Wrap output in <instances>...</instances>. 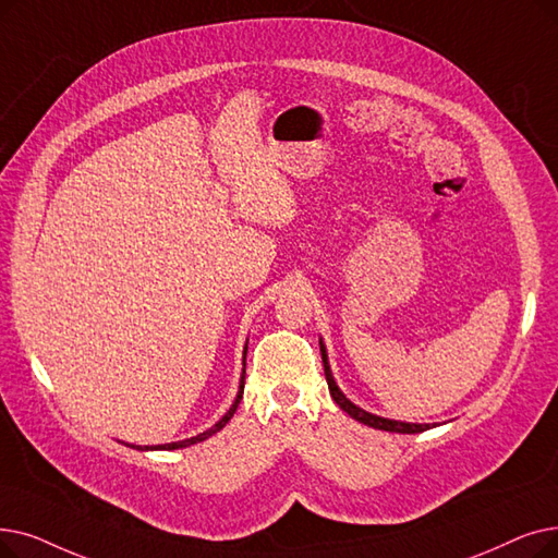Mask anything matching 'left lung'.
<instances>
[{
    "mask_svg": "<svg viewBox=\"0 0 558 558\" xmlns=\"http://www.w3.org/2000/svg\"><path fill=\"white\" fill-rule=\"evenodd\" d=\"M319 347H322V360H324V372H326V383H328V390H330V397L332 401L344 410V413L349 417H353L355 422L360 424H367L372 428H378V430H390V433H422V430H428V428H435V424H410V422H397V420H387V417H378L374 413H367V410H362L360 405H355L351 399H347V395L339 390V385L332 376V369H330V362H328V351H326V344L324 339H319Z\"/></svg>",
    "mask_w": 558,
    "mask_h": 558,
    "instance_id": "obj_1",
    "label": "left lung"
}]
</instances>
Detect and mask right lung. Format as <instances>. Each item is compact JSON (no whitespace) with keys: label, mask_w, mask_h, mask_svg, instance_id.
Segmentation results:
<instances>
[{"label":"right lung","mask_w":558,"mask_h":558,"mask_svg":"<svg viewBox=\"0 0 558 558\" xmlns=\"http://www.w3.org/2000/svg\"><path fill=\"white\" fill-rule=\"evenodd\" d=\"M246 351H248V344H246V349H244V374H241V380H239V392H236V397H234V401H232V405H230V410L228 413L216 422L211 428H207V430H203V433H198V435H193V438H186V440H180V442H168V445H145V447H141V445H128V447H134V449H138V451H171V449H182V447H191V445H198V442H203V440H207V438H211L214 433H219L230 420H232V415L236 413V408H239V401H241V395H244V378H246Z\"/></svg>","instance_id":"obj_1"}]
</instances>
